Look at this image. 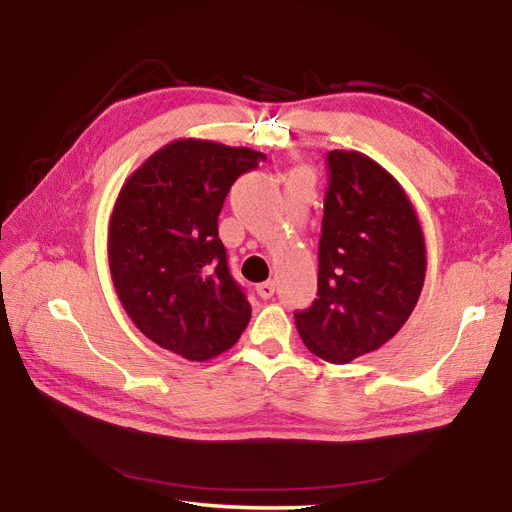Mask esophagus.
Segmentation results:
<instances>
[{"label": "esophagus", "instance_id": "obj_1", "mask_svg": "<svg viewBox=\"0 0 512 512\" xmlns=\"http://www.w3.org/2000/svg\"><path fill=\"white\" fill-rule=\"evenodd\" d=\"M256 292L260 294V299H271L275 294V282L269 280V282H262L256 286Z\"/></svg>", "mask_w": 512, "mask_h": 512}]
</instances>
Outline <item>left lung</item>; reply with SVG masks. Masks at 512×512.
<instances>
[{
	"instance_id": "left-lung-1",
	"label": "left lung",
	"mask_w": 512,
	"mask_h": 512,
	"mask_svg": "<svg viewBox=\"0 0 512 512\" xmlns=\"http://www.w3.org/2000/svg\"><path fill=\"white\" fill-rule=\"evenodd\" d=\"M318 299L294 314L329 363L374 352L404 327L425 284V239L399 181L359 151H329Z\"/></svg>"
}]
</instances>
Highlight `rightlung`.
Wrapping results in <instances>:
<instances>
[{"label":"right lung","mask_w":512,"mask_h":512,"mask_svg":"<svg viewBox=\"0 0 512 512\" xmlns=\"http://www.w3.org/2000/svg\"><path fill=\"white\" fill-rule=\"evenodd\" d=\"M267 156L200 138L158 149L123 183L108 222V267L138 331L188 361L237 344L252 305L232 280L218 215L230 185Z\"/></svg>","instance_id":"1"}]
</instances>
